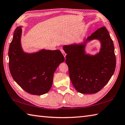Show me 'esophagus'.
Returning <instances> with one entry per match:
<instances>
[{
  "label": "esophagus",
  "instance_id": "obj_1",
  "mask_svg": "<svg viewBox=\"0 0 125 125\" xmlns=\"http://www.w3.org/2000/svg\"><path fill=\"white\" fill-rule=\"evenodd\" d=\"M61 52H62V54L64 55V56L65 58V57H66V52H65V51H64V49H61Z\"/></svg>",
  "mask_w": 125,
  "mask_h": 125
}]
</instances>
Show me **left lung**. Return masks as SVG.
Listing matches in <instances>:
<instances>
[{
	"label": "left lung",
	"mask_w": 125,
	"mask_h": 125,
	"mask_svg": "<svg viewBox=\"0 0 125 125\" xmlns=\"http://www.w3.org/2000/svg\"><path fill=\"white\" fill-rule=\"evenodd\" d=\"M97 39L101 43L100 51L95 55L86 54L85 44L63 47L72 83L78 92L94 94L105 86L114 73L116 56L114 45L105 27L98 29L86 41Z\"/></svg>",
	"instance_id": "1"
}]
</instances>
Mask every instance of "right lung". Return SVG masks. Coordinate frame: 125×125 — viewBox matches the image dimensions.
<instances>
[{
	"instance_id": "right-lung-1",
	"label": "right lung",
	"mask_w": 125,
	"mask_h": 125,
	"mask_svg": "<svg viewBox=\"0 0 125 125\" xmlns=\"http://www.w3.org/2000/svg\"><path fill=\"white\" fill-rule=\"evenodd\" d=\"M21 27L16 28L9 49V66L13 79L27 93L40 95L51 88L55 71L64 57L59 50L43 49L23 52L21 45Z\"/></svg>"
}]
</instances>
